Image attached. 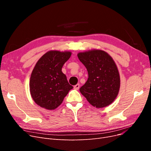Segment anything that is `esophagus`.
<instances>
[{"instance_id":"1","label":"esophagus","mask_w":151,"mask_h":151,"mask_svg":"<svg viewBox=\"0 0 151 151\" xmlns=\"http://www.w3.org/2000/svg\"><path fill=\"white\" fill-rule=\"evenodd\" d=\"M79 88H80V84H77L76 85H75V86H74V89H76V90H78V89H79Z\"/></svg>"}]
</instances>
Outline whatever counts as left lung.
Masks as SVG:
<instances>
[{"mask_svg": "<svg viewBox=\"0 0 151 151\" xmlns=\"http://www.w3.org/2000/svg\"><path fill=\"white\" fill-rule=\"evenodd\" d=\"M88 72V79L80 92L94 107H106L117 96L120 86L118 68L103 50H91L77 54Z\"/></svg>", "mask_w": 151, "mask_h": 151, "instance_id": "8db88e82", "label": "left lung"}]
</instances>
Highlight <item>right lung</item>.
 I'll return each mask as SVG.
<instances>
[{
  "instance_id": "obj_1",
  "label": "right lung",
  "mask_w": 151,
  "mask_h": 151,
  "mask_svg": "<svg viewBox=\"0 0 151 151\" xmlns=\"http://www.w3.org/2000/svg\"><path fill=\"white\" fill-rule=\"evenodd\" d=\"M70 52L51 50L41 57L32 71L29 81L31 97L38 106L52 110L62 104L73 86L62 72Z\"/></svg>"
}]
</instances>
